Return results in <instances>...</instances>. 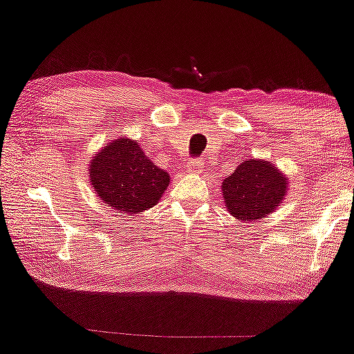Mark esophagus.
<instances>
[{"mask_svg":"<svg viewBox=\"0 0 354 354\" xmlns=\"http://www.w3.org/2000/svg\"><path fill=\"white\" fill-rule=\"evenodd\" d=\"M186 171L187 173H199V171H202V163L199 162V160H196V158L187 160Z\"/></svg>","mask_w":354,"mask_h":354,"instance_id":"1","label":"esophagus"}]
</instances>
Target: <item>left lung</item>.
<instances>
[{
	"mask_svg": "<svg viewBox=\"0 0 354 354\" xmlns=\"http://www.w3.org/2000/svg\"><path fill=\"white\" fill-rule=\"evenodd\" d=\"M288 181L273 163L246 158L221 183L226 210L243 223L266 218L283 204Z\"/></svg>",
	"mask_w": 354,
	"mask_h": 354,
	"instance_id": "left-lung-1",
	"label": "left lung"
}]
</instances>
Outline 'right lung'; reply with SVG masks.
<instances>
[{
	"label": "right lung",
	"instance_id": "add662e5",
	"mask_svg": "<svg viewBox=\"0 0 354 354\" xmlns=\"http://www.w3.org/2000/svg\"><path fill=\"white\" fill-rule=\"evenodd\" d=\"M88 181L103 204L134 215L157 205L168 189L169 174L153 165L134 139L122 136L93 153Z\"/></svg>",
	"mask_w": 354,
	"mask_h": 354
}]
</instances>
